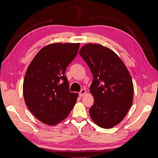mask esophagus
<instances>
[{"mask_svg": "<svg viewBox=\"0 0 158 158\" xmlns=\"http://www.w3.org/2000/svg\"><path fill=\"white\" fill-rule=\"evenodd\" d=\"M86 94V91H85V89H81V92H80L79 93V95L81 96V97H82V96H84L85 94Z\"/></svg>", "mask_w": 158, "mask_h": 158, "instance_id": "obj_1", "label": "esophagus"}]
</instances>
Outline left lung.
<instances>
[{
    "instance_id": "8db88e82",
    "label": "left lung",
    "mask_w": 158,
    "mask_h": 158,
    "mask_svg": "<svg viewBox=\"0 0 158 158\" xmlns=\"http://www.w3.org/2000/svg\"><path fill=\"white\" fill-rule=\"evenodd\" d=\"M79 54L94 76L89 88L94 99L89 110L91 119L100 127L112 128L122 122L132 105V77L122 59L106 47L88 43Z\"/></svg>"
}]
</instances>
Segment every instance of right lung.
Here are the masks:
<instances>
[{
    "instance_id": "1",
    "label": "right lung",
    "mask_w": 158,
    "mask_h": 158,
    "mask_svg": "<svg viewBox=\"0 0 158 158\" xmlns=\"http://www.w3.org/2000/svg\"><path fill=\"white\" fill-rule=\"evenodd\" d=\"M80 43H52L36 53L26 70L23 94L26 106L40 122L54 126L66 119L78 94L70 92L64 75Z\"/></svg>"
}]
</instances>
